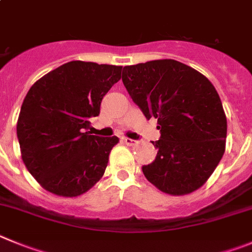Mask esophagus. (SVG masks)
Returning a JSON list of instances; mask_svg holds the SVG:
<instances>
[{
    "label": "esophagus",
    "mask_w": 252,
    "mask_h": 252,
    "mask_svg": "<svg viewBox=\"0 0 252 252\" xmlns=\"http://www.w3.org/2000/svg\"><path fill=\"white\" fill-rule=\"evenodd\" d=\"M122 142L127 145V146H132V145H135V141H133L132 138H128V137H122Z\"/></svg>",
    "instance_id": "34e87169"
}]
</instances>
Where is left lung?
Wrapping results in <instances>:
<instances>
[{
  "label": "left lung",
  "instance_id": "obj_1",
  "mask_svg": "<svg viewBox=\"0 0 252 252\" xmlns=\"http://www.w3.org/2000/svg\"><path fill=\"white\" fill-rule=\"evenodd\" d=\"M122 82L161 132L145 177L168 195H186L207 181L225 152L227 121L220 96L202 73L175 60L125 66Z\"/></svg>",
  "mask_w": 252,
  "mask_h": 252
}]
</instances>
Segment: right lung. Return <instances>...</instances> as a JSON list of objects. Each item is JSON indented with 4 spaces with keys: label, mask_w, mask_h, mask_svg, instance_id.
Masks as SVG:
<instances>
[{
    "label": "right lung",
    "mask_w": 252,
    "mask_h": 252,
    "mask_svg": "<svg viewBox=\"0 0 252 252\" xmlns=\"http://www.w3.org/2000/svg\"><path fill=\"white\" fill-rule=\"evenodd\" d=\"M121 66L71 61L36 81L21 106L17 138L30 174L45 190L76 197L103 176L116 136L90 135Z\"/></svg>",
    "instance_id": "add662e5"
}]
</instances>
